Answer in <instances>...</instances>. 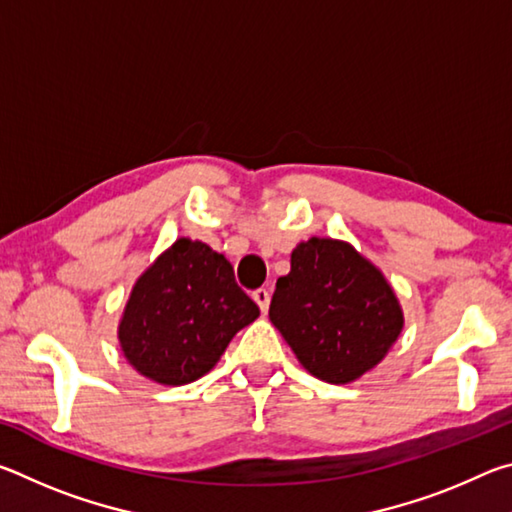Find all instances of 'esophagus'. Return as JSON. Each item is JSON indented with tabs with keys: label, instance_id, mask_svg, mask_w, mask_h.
Wrapping results in <instances>:
<instances>
[{
	"label": "esophagus",
	"instance_id": "1",
	"mask_svg": "<svg viewBox=\"0 0 512 512\" xmlns=\"http://www.w3.org/2000/svg\"><path fill=\"white\" fill-rule=\"evenodd\" d=\"M253 300L259 305V309H262V314H266L268 305H271V291H268V289H257V291H253Z\"/></svg>",
	"mask_w": 512,
	"mask_h": 512
}]
</instances>
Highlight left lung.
Instances as JSON below:
<instances>
[{
	"mask_svg": "<svg viewBox=\"0 0 512 512\" xmlns=\"http://www.w3.org/2000/svg\"><path fill=\"white\" fill-rule=\"evenodd\" d=\"M268 316L302 366L329 384H350L375 368L404 323L379 268L350 244L318 237L291 253Z\"/></svg>",
	"mask_w": 512,
	"mask_h": 512,
	"instance_id": "obj_1",
	"label": "left lung"
}]
</instances>
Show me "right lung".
I'll return each instance as SVG.
<instances>
[{
    "mask_svg": "<svg viewBox=\"0 0 512 512\" xmlns=\"http://www.w3.org/2000/svg\"><path fill=\"white\" fill-rule=\"evenodd\" d=\"M257 316L228 259L201 241L178 239L133 287L119 343L144 377L180 386L210 372Z\"/></svg>",
    "mask_w": 512,
    "mask_h": 512,
    "instance_id": "obj_1",
    "label": "right lung"
}]
</instances>
